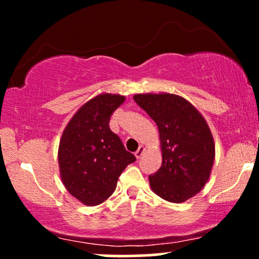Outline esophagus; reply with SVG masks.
Listing matches in <instances>:
<instances>
[{"instance_id":"34e87169","label":"esophagus","mask_w":259,"mask_h":259,"mask_svg":"<svg viewBox=\"0 0 259 259\" xmlns=\"http://www.w3.org/2000/svg\"><path fill=\"white\" fill-rule=\"evenodd\" d=\"M144 152H145V147L144 146H140L139 148H138V151H136L135 152V156H136V158H140V157L142 156V154H144Z\"/></svg>"}]
</instances>
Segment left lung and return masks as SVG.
<instances>
[{"label":"left lung","instance_id":"8db88e82","mask_svg":"<svg viewBox=\"0 0 259 259\" xmlns=\"http://www.w3.org/2000/svg\"><path fill=\"white\" fill-rule=\"evenodd\" d=\"M134 101L156 121L162 144V165L150 175L156 195L180 203L206 185L213 162L214 142L200 112L171 94L135 95Z\"/></svg>","mask_w":259,"mask_h":259}]
</instances>
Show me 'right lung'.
<instances>
[{"label":"right lung","instance_id":"right-lung-1","mask_svg":"<svg viewBox=\"0 0 259 259\" xmlns=\"http://www.w3.org/2000/svg\"><path fill=\"white\" fill-rule=\"evenodd\" d=\"M124 100L120 95L105 94L86 102L68 123L59 142L62 181L88 206L106 201L126 165L136 160L109 129L111 115Z\"/></svg>","mask_w":259,"mask_h":259}]
</instances>
